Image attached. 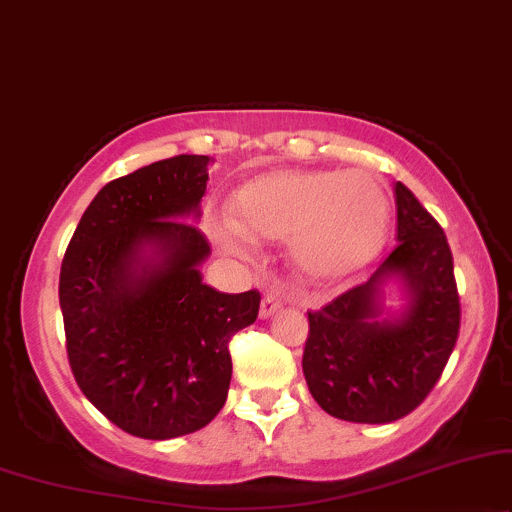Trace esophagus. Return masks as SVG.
<instances>
[{"label":"esophagus","mask_w":512,"mask_h":512,"mask_svg":"<svg viewBox=\"0 0 512 512\" xmlns=\"http://www.w3.org/2000/svg\"><path fill=\"white\" fill-rule=\"evenodd\" d=\"M281 306H283L281 299H278L276 295H267L260 304V318H271L278 309H281Z\"/></svg>","instance_id":"esophagus-1"}]
</instances>
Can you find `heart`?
Segmentation results:
<instances>
[{
  "label": "heart",
  "instance_id": "b5f03b06",
  "mask_svg": "<svg viewBox=\"0 0 512 512\" xmlns=\"http://www.w3.org/2000/svg\"><path fill=\"white\" fill-rule=\"evenodd\" d=\"M234 220L213 222L224 248L245 252L252 238L283 241L311 278H339L370 260L384 241L391 199L370 170H274L236 189Z\"/></svg>",
  "mask_w": 512,
  "mask_h": 512
}]
</instances>
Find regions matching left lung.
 I'll return each instance as SVG.
<instances>
[{
	"instance_id": "left-lung-1",
	"label": "left lung",
	"mask_w": 512,
	"mask_h": 512,
	"mask_svg": "<svg viewBox=\"0 0 512 512\" xmlns=\"http://www.w3.org/2000/svg\"><path fill=\"white\" fill-rule=\"evenodd\" d=\"M398 245L370 281L309 313L302 370L313 400L353 424H391L431 393L456 337L461 306L447 236L403 182L395 185ZM388 282L400 310L383 304Z\"/></svg>"
}]
</instances>
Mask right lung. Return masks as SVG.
<instances>
[{
	"mask_svg": "<svg viewBox=\"0 0 512 512\" xmlns=\"http://www.w3.org/2000/svg\"><path fill=\"white\" fill-rule=\"evenodd\" d=\"M210 156L180 154L107 182L60 267L74 379L121 431L145 440L215 419L231 381L229 339L255 323L260 292L203 283L199 227Z\"/></svg>",
	"mask_w": 512,
	"mask_h": 512,
	"instance_id": "1",
	"label": "right lung"
}]
</instances>
